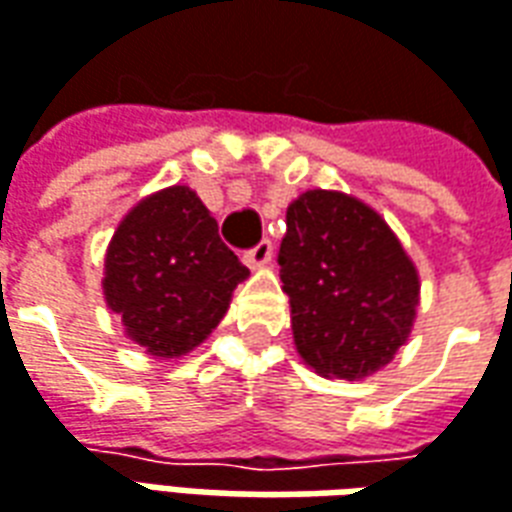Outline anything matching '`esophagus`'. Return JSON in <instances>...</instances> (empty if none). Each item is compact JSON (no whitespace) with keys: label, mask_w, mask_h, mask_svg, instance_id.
<instances>
[{"label":"esophagus","mask_w":512,"mask_h":512,"mask_svg":"<svg viewBox=\"0 0 512 512\" xmlns=\"http://www.w3.org/2000/svg\"><path fill=\"white\" fill-rule=\"evenodd\" d=\"M271 255H274V244H271L268 238H263V241L257 246H252L244 257L249 266H266L268 260H271Z\"/></svg>","instance_id":"1"}]
</instances>
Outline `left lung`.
Here are the masks:
<instances>
[{"label": "left lung", "mask_w": 512, "mask_h": 512, "mask_svg": "<svg viewBox=\"0 0 512 512\" xmlns=\"http://www.w3.org/2000/svg\"><path fill=\"white\" fill-rule=\"evenodd\" d=\"M285 224L277 263L299 355L338 380L385 366L418 305V274L396 235L371 207L335 191L293 199Z\"/></svg>", "instance_id": "8db88e82"}]
</instances>
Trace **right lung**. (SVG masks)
<instances>
[{
    "instance_id": "1",
    "label": "right lung",
    "mask_w": 512,
    "mask_h": 512,
    "mask_svg": "<svg viewBox=\"0 0 512 512\" xmlns=\"http://www.w3.org/2000/svg\"><path fill=\"white\" fill-rule=\"evenodd\" d=\"M249 268L221 241L202 199L174 185L132 207L105 257L107 307L157 357L191 352L216 330Z\"/></svg>"
}]
</instances>
